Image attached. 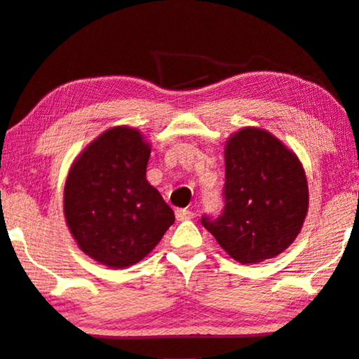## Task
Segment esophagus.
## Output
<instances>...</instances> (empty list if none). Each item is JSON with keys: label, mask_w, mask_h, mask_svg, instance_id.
<instances>
[{"label": "esophagus", "mask_w": 359, "mask_h": 359, "mask_svg": "<svg viewBox=\"0 0 359 359\" xmlns=\"http://www.w3.org/2000/svg\"><path fill=\"white\" fill-rule=\"evenodd\" d=\"M175 217H177V220H190L195 217V214L189 209H177L175 210Z\"/></svg>", "instance_id": "34e87169"}]
</instances>
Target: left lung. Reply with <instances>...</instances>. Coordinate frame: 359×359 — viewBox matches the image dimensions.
<instances>
[{
	"instance_id": "8db88e82",
	"label": "left lung",
	"mask_w": 359,
	"mask_h": 359,
	"mask_svg": "<svg viewBox=\"0 0 359 359\" xmlns=\"http://www.w3.org/2000/svg\"><path fill=\"white\" fill-rule=\"evenodd\" d=\"M224 212L201 224L243 265L273 259L291 246L309 210L302 163L280 139L241 128L225 142Z\"/></svg>"
}]
</instances>
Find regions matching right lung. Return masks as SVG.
<instances>
[{
    "mask_svg": "<svg viewBox=\"0 0 359 359\" xmlns=\"http://www.w3.org/2000/svg\"><path fill=\"white\" fill-rule=\"evenodd\" d=\"M150 151L139 129L115 126L90 142L68 170V230L84 254L108 269H126L147 257L175 220L147 180Z\"/></svg>",
    "mask_w": 359,
    "mask_h": 359,
    "instance_id": "add662e5",
    "label": "right lung"
}]
</instances>
